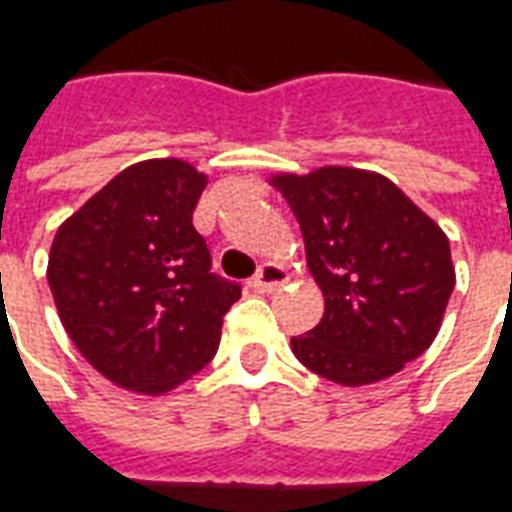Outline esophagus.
Returning a JSON list of instances; mask_svg holds the SVG:
<instances>
[{
  "mask_svg": "<svg viewBox=\"0 0 512 512\" xmlns=\"http://www.w3.org/2000/svg\"><path fill=\"white\" fill-rule=\"evenodd\" d=\"M285 283H288V272L280 264H275V261H264L259 272L253 275L251 288L259 293H272L277 288H283Z\"/></svg>",
  "mask_w": 512,
  "mask_h": 512,
  "instance_id": "1",
  "label": "esophagus"
}]
</instances>
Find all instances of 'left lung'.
<instances>
[{
  "mask_svg": "<svg viewBox=\"0 0 512 512\" xmlns=\"http://www.w3.org/2000/svg\"><path fill=\"white\" fill-rule=\"evenodd\" d=\"M269 184L299 221L326 299L318 326L291 339L293 355L342 387L403 371L435 342L457 283L446 232L374 170L323 165Z\"/></svg>",
  "mask_w": 512,
  "mask_h": 512,
  "instance_id": "left-lung-1",
  "label": "left lung"
}]
</instances>
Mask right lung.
Segmentation results:
<instances>
[{
  "instance_id": "1",
  "label": "right lung",
  "mask_w": 512,
  "mask_h": 512,
  "mask_svg": "<svg viewBox=\"0 0 512 512\" xmlns=\"http://www.w3.org/2000/svg\"><path fill=\"white\" fill-rule=\"evenodd\" d=\"M208 176L176 157L130 165L63 221L47 283L66 334L109 382L165 395L216 355L240 285L211 275L192 227Z\"/></svg>"
}]
</instances>
